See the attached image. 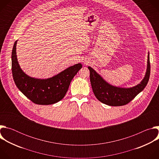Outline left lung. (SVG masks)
<instances>
[{"mask_svg": "<svg viewBox=\"0 0 159 159\" xmlns=\"http://www.w3.org/2000/svg\"><path fill=\"white\" fill-rule=\"evenodd\" d=\"M88 69L90 71V84L96 98L101 102L108 106H123L132 101L147 85L150 74L149 53L145 77L140 84L132 87L123 88L113 86L104 80L92 67L88 66Z\"/></svg>", "mask_w": 159, "mask_h": 159, "instance_id": "1", "label": "left lung"}]
</instances>
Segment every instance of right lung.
I'll return each mask as SVG.
<instances>
[{
	"instance_id": "add662e5",
	"label": "right lung",
	"mask_w": 159,
	"mask_h": 159,
	"mask_svg": "<svg viewBox=\"0 0 159 159\" xmlns=\"http://www.w3.org/2000/svg\"><path fill=\"white\" fill-rule=\"evenodd\" d=\"M16 41L12 51V72L14 81L20 91L33 102L49 105L61 100L74 76L81 69V63L67 68L58 74L47 79L31 77L22 70L17 61Z\"/></svg>"
}]
</instances>
